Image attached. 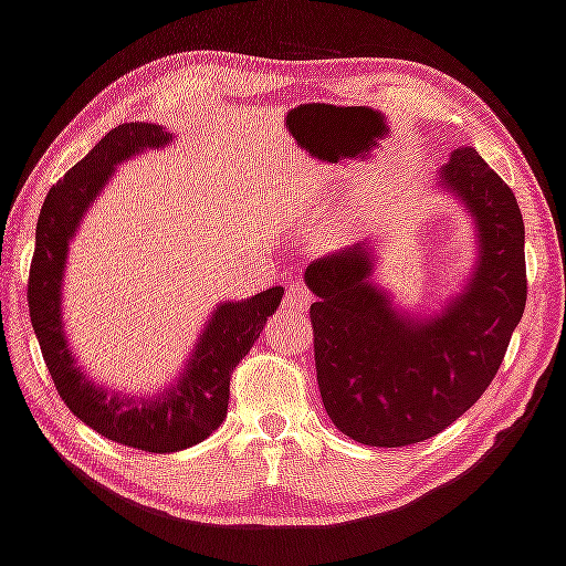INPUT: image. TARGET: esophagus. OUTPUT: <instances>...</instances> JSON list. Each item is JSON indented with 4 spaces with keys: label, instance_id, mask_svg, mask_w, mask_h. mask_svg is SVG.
Returning <instances> with one entry per match:
<instances>
[{
    "label": "esophagus",
    "instance_id": "1",
    "mask_svg": "<svg viewBox=\"0 0 566 566\" xmlns=\"http://www.w3.org/2000/svg\"><path fill=\"white\" fill-rule=\"evenodd\" d=\"M311 301H313V293L305 289V283L303 281H293L291 285H289V291H285V298H283V305L285 308H291V311H305L311 305Z\"/></svg>",
    "mask_w": 566,
    "mask_h": 566
}]
</instances>
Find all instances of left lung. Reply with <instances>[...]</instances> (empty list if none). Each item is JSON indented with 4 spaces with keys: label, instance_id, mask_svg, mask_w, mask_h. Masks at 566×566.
Wrapping results in <instances>:
<instances>
[{
    "label": "left lung",
    "instance_id": "8db88e82",
    "mask_svg": "<svg viewBox=\"0 0 566 566\" xmlns=\"http://www.w3.org/2000/svg\"><path fill=\"white\" fill-rule=\"evenodd\" d=\"M439 182L476 220L479 261L441 316H398L368 283V243L305 268L313 354L331 421L366 447L437 437L494 381L526 305L524 220L509 185L474 147H457Z\"/></svg>",
    "mask_w": 566,
    "mask_h": 566
}]
</instances>
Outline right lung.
<instances>
[{
  "mask_svg": "<svg viewBox=\"0 0 566 566\" xmlns=\"http://www.w3.org/2000/svg\"><path fill=\"white\" fill-rule=\"evenodd\" d=\"M170 140L172 135L160 125L125 123L109 129L85 160L52 185L36 220V243L27 285L32 328L54 388L67 409L105 439L153 453L182 451L218 429L228 413L233 368L248 356L261 336L263 323L273 316L283 298L281 285H273L248 301L220 303L198 346L192 348L178 384L165 388L163 396H155L153 401L107 394L74 364L62 328V277L70 240L117 163Z\"/></svg>",
  "mask_w": 566,
  "mask_h": 566,
  "instance_id": "right-lung-1",
  "label": "right lung"
}]
</instances>
